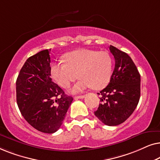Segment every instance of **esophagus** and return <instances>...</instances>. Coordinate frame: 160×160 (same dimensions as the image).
I'll use <instances>...</instances> for the list:
<instances>
[{"label":"esophagus","mask_w":160,"mask_h":160,"mask_svg":"<svg viewBox=\"0 0 160 160\" xmlns=\"http://www.w3.org/2000/svg\"><path fill=\"white\" fill-rule=\"evenodd\" d=\"M85 97L84 95H78V96H75V99H83Z\"/></svg>","instance_id":"34e87169"}]
</instances>
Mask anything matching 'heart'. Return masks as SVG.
Listing matches in <instances>:
<instances>
[{"instance_id":"b5f03b06","label":"heart","mask_w":160,"mask_h":160,"mask_svg":"<svg viewBox=\"0 0 160 160\" xmlns=\"http://www.w3.org/2000/svg\"><path fill=\"white\" fill-rule=\"evenodd\" d=\"M63 61L52 64V77L60 85L66 88L78 78L81 79L74 85L73 93L82 92L87 88L98 90L104 88L110 81L113 69L111 56L105 52L90 49H79L69 52Z\"/></svg>"}]
</instances>
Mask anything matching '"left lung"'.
Returning <instances> with one entry per match:
<instances>
[{
    "label": "left lung",
    "mask_w": 160,
    "mask_h": 160,
    "mask_svg": "<svg viewBox=\"0 0 160 160\" xmlns=\"http://www.w3.org/2000/svg\"><path fill=\"white\" fill-rule=\"evenodd\" d=\"M109 49L115 59V67L109 84L98 93L100 103L95 115L108 126L126 121L136 108L141 96V75L125 52L113 46Z\"/></svg>",
    "instance_id": "left-lung-1"
}]
</instances>
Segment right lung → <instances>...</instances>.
<instances>
[{"mask_svg": "<svg viewBox=\"0 0 160 160\" xmlns=\"http://www.w3.org/2000/svg\"><path fill=\"white\" fill-rule=\"evenodd\" d=\"M50 51L45 49L30 57L16 82L17 102L22 115L44 133L59 130L73 101L50 77Z\"/></svg>", "mask_w": 160, "mask_h": 160, "instance_id": "add662e5", "label": "right lung"}]
</instances>
